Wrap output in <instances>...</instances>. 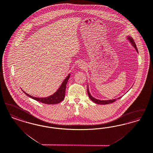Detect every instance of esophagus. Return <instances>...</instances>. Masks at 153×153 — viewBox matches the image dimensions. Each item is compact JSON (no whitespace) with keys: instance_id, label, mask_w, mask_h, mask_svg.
Here are the masks:
<instances>
[{"instance_id":"34e87169","label":"esophagus","mask_w":153,"mask_h":153,"mask_svg":"<svg viewBox=\"0 0 153 153\" xmlns=\"http://www.w3.org/2000/svg\"><path fill=\"white\" fill-rule=\"evenodd\" d=\"M79 68H80L84 69L85 68V65L82 62H79Z\"/></svg>"}]
</instances>
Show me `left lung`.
<instances>
[{
	"label": "left lung",
	"mask_w": 153,
	"mask_h": 153,
	"mask_svg": "<svg viewBox=\"0 0 153 153\" xmlns=\"http://www.w3.org/2000/svg\"><path fill=\"white\" fill-rule=\"evenodd\" d=\"M128 39L130 40V42L132 43V45L134 46V48H136V50L137 53H138V49H137V46H136V45L135 42L134 41V40L132 39V37H128ZM87 90H88V95H89V97L90 99L91 100H92L93 102H94L95 103H97V104H99V105H107V104H109V103H113V102H114L116 100H97V99H95L94 98H93L91 95H90L89 91L88 86V89H87ZM121 98V97L119 98L118 99H119V98Z\"/></svg>",
	"instance_id": "left-lung-1"
}]
</instances>
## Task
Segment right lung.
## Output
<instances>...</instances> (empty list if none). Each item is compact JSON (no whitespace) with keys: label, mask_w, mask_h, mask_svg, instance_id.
<instances>
[{"label":"right lung","mask_w":153,"mask_h":153,"mask_svg":"<svg viewBox=\"0 0 153 153\" xmlns=\"http://www.w3.org/2000/svg\"><path fill=\"white\" fill-rule=\"evenodd\" d=\"M70 77V74L65 78L63 82V83L60 86L59 89L57 90L56 93H55L53 94L51 96H49L46 98H37L33 97L32 95H29L28 94L26 93L25 91L23 92L28 97H30L32 99L37 100L38 102H40L42 103L48 104V105H54L57 104L62 101H63L65 97V89H66V85L67 84V82L68 81L69 78Z\"/></svg>","instance_id":"right-lung-1"}]
</instances>
